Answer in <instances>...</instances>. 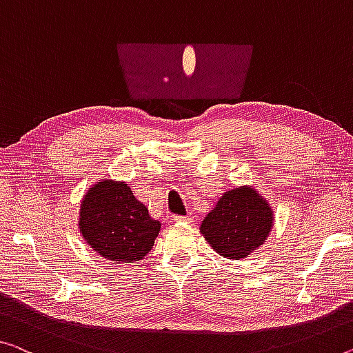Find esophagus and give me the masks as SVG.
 Returning a JSON list of instances; mask_svg holds the SVG:
<instances>
[{
  "label": "esophagus",
  "mask_w": 353,
  "mask_h": 353,
  "mask_svg": "<svg viewBox=\"0 0 353 353\" xmlns=\"http://www.w3.org/2000/svg\"><path fill=\"white\" fill-rule=\"evenodd\" d=\"M173 221H175V222H181V221L189 222V221H191V218H189V216H173Z\"/></svg>",
  "instance_id": "34e87169"
}]
</instances>
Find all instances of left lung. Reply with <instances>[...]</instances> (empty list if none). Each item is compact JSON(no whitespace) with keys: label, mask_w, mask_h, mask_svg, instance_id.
<instances>
[{"label":"left lung","mask_w":353,"mask_h":353,"mask_svg":"<svg viewBox=\"0 0 353 353\" xmlns=\"http://www.w3.org/2000/svg\"><path fill=\"white\" fill-rule=\"evenodd\" d=\"M273 229V210L256 189H230L205 216L200 233L222 257L240 260L262 246Z\"/></svg>","instance_id":"1"}]
</instances>
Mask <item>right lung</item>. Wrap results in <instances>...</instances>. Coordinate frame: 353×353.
Returning a JSON list of instances; mask_svg holds the SVG:
<instances>
[{"label":"right lung","mask_w":353,"mask_h":353,"mask_svg":"<svg viewBox=\"0 0 353 353\" xmlns=\"http://www.w3.org/2000/svg\"><path fill=\"white\" fill-rule=\"evenodd\" d=\"M79 229L93 251L110 262L132 263L151 251L159 235V221L134 197L124 181L102 178L82 200Z\"/></svg>","instance_id":"obj_1"}]
</instances>
